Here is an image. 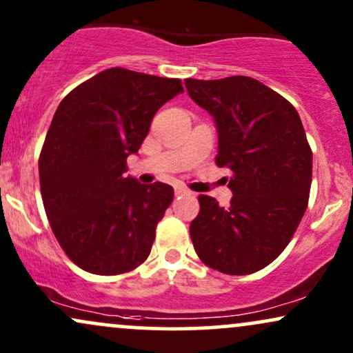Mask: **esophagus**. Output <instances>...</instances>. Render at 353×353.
I'll use <instances>...</instances> for the list:
<instances>
[{
    "instance_id": "esophagus-1",
    "label": "esophagus",
    "mask_w": 353,
    "mask_h": 353,
    "mask_svg": "<svg viewBox=\"0 0 353 353\" xmlns=\"http://www.w3.org/2000/svg\"><path fill=\"white\" fill-rule=\"evenodd\" d=\"M181 194H190L188 190L181 188V186H176L175 188V196H181Z\"/></svg>"
}]
</instances>
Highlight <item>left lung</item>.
Returning <instances> with one entry per match:
<instances>
[{"mask_svg": "<svg viewBox=\"0 0 353 353\" xmlns=\"http://www.w3.org/2000/svg\"><path fill=\"white\" fill-rule=\"evenodd\" d=\"M185 85L216 123L214 161L233 172L230 208L198 196L200 213L190 225L194 251L219 272L251 274L285 250L307 208V137L292 103L256 79H186Z\"/></svg>", "mask_w": 353, "mask_h": 353, "instance_id": "obj_1", "label": "left lung"}]
</instances>
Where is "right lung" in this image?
<instances>
[{"label":"right lung","mask_w":353,"mask_h":353,"mask_svg":"<svg viewBox=\"0 0 353 353\" xmlns=\"http://www.w3.org/2000/svg\"><path fill=\"white\" fill-rule=\"evenodd\" d=\"M183 92L180 79L112 68L62 99L39 155L52 233L74 264L115 276L148 258L173 188L125 176L157 110Z\"/></svg>","instance_id":"add662e5"}]
</instances>
